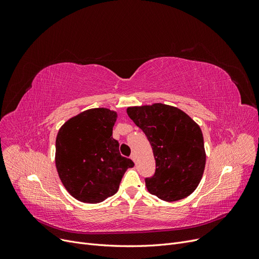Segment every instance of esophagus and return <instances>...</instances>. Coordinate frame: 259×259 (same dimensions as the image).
Listing matches in <instances>:
<instances>
[{"label": "esophagus", "mask_w": 259, "mask_h": 259, "mask_svg": "<svg viewBox=\"0 0 259 259\" xmlns=\"http://www.w3.org/2000/svg\"><path fill=\"white\" fill-rule=\"evenodd\" d=\"M131 159L135 162V161H136V154H135V153H132V155H131Z\"/></svg>", "instance_id": "1"}]
</instances>
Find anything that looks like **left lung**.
<instances>
[{
    "instance_id": "obj_1",
    "label": "left lung",
    "mask_w": 259,
    "mask_h": 259,
    "mask_svg": "<svg viewBox=\"0 0 259 259\" xmlns=\"http://www.w3.org/2000/svg\"><path fill=\"white\" fill-rule=\"evenodd\" d=\"M126 112L153 151L156 168L152 177L146 178L147 190L166 202L189 197L201 182L206 162L199 124L165 104L128 107Z\"/></svg>"
}]
</instances>
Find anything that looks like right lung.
Wrapping results in <instances>:
<instances>
[{
    "label": "right lung",
    "instance_id": "add662e5",
    "mask_svg": "<svg viewBox=\"0 0 259 259\" xmlns=\"http://www.w3.org/2000/svg\"><path fill=\"white\" fill-rule=\"evenodd\" d=\"M117 112L93 108L62 124L56 137L55 163L66 190L77 201L100 203L119 190L131 159L112 137Z\"/></svg>",
    "mask_w": 259,
    "mask_h": 259
}]
</instances>
